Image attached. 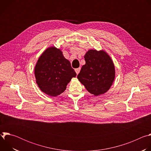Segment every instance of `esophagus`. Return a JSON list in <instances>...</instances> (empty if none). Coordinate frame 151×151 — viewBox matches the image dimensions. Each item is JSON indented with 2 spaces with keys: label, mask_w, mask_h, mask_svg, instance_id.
<instances>
[{
  "label": "esophagus",
  "mask_w": 151,
  "mask_h": 151,
  "mask_svg": "<svg viewBox=\"0 0 151 151\" xmlns=\"http://www.w3.org/2000/svg\"><path fill=\"white\" fill-rule=\"evenodd\" d=\"M80 70H81V68H79L75 69V72H76V74H77V75L79 73Z\"/></svg>",
  "instance_id": "obj_1"
}]
</instances>
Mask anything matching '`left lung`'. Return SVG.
<instances>
[{
    "instance_id": "8db88e82",
    "label": "left lung",
    "mask_w": 151,
    "mask_h": 151,
    "mask_svg": "<svg viewBox=\"0 0 151 151\" xmlns=\"http://www.w3.org/2000/svg\"><path fill=\"white\" fill-rule=\"evenodd\" d=\"M85 64L78 75L87 90L94 96L105 93L115 79V66L111 57L104 51L89 50L85 54Z\"/></svg>"
}]
</instances>
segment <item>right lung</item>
Returning a JSON list of instances; mask_svg holds the SVG:
<instances>
[{
	"instance_id": "1",
	"label": "right lung",
	"mask_w": 151,
	"mask_h": 151,
	"mask_svg": "<svg viewBox=\"0 0 151 151\" xmlns=\"http://www.w3.org/2000/svg\"><path fill=\"white\" fill-rule=\"evenodd\" d=\"M36 83L42 91L55 97L65 91L68 83L76 76L69 60L54 47L40 55L35 69Z\"/></svg>"
}]
</instances>
